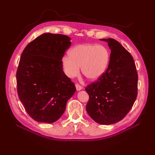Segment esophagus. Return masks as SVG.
<instances>
[{"mask_svg": "<svg viewBox=\"0 0 155 155\" xmlns=\"http://www.w3.org/2000/svg\"><path fill=\"white\" fill-rule=\"evenodd\" d=\"M75 86H76V88H77V90L78 91H81V90L83 89V87L81 86L80 84H76Z\"/></svg>", "mask_w": 155, "mask_h": 155, "instance_id": "1", "label": "esophagus"}]
</instances>
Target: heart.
I'll use <instances>...</instances> for the list:
<instances>
[{"mask_svg": "<svg viewBox=\"0 0 155 155\" xmlns=\"http://www.w3.org/2000/svg\"><path fill=\"white\" fill-rule=\"evenodd\" d=\"M69 56L62 58L64 73L70 78L77 76L81 67L83 74L91 80L101 77L108 65L110 52L104 45L82 44L75 46L69 51Z\"/></svg>", "mask_w": 155, "mask_h": 155, "instance_id": "1", "label": "heart"}]
</instances>
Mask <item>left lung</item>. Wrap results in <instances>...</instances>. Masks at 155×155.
I'll use <instances>...</instances> for the list:
<instances>
[{
    "label": "left lung",
    "mask_w": 155,
    "mask_h": 155,
    "mask_svg": "<svg viewBox=\"0 0 155 155\" xmlns=\"http://www.w3.org/2000/svg\"><path fill=\"white\" fill-rule=\"evenodd\" d=\"M111 50L107 70L85 88L89 95L86 110L97 123L112 124L130 111L137 97L138 74L134 59L113 38L101 39Z\"/></svg>",
    "instance_id": "8db88e82"
}]
</instances>
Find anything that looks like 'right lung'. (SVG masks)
<instances>
[{
	"instance_id": "1",
	"label": "right lung",
	"mask_w": 155,
	"mask_h": 155,
	"mask_svg": "<svg viewBox=\"0 0 155 155\" xmlns=\"http://www.w3.org/2000/svg\"><path fill=\"white\" fill-rule=\"evenodd\" d=\"M71 45V38L44 33L28 44L16 71L19 99L36 121L52 123L63 114L76 91L62 70V58Z\"/></svg>"
}]
</instances>
